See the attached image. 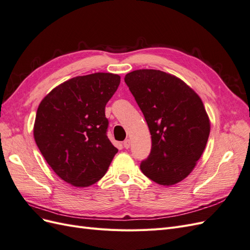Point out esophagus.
<instances>
[{"label":"esophagus","mask_w":250,"mask_h":250,"mask_svg":"<svg viewBox=\"0 0 250 250\" xmlns=\"http://www.w3.org/2000/svg\"><path fill=\"white\" fill-rule=\"evenodd\" d=\"M123 146H124V148H126V149L129 148V147H130V141H129V140H125L124 143H123Z\"/></svg>","instance_id":"34e87169"}]
</instances>
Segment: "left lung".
Returning <instances> with one entry per match:
<instances>
[{"instance_id":"1","label":"left lung","mask_w":250,"mask_h":250,"mask_svg":"<svg viewBox=\"0 0 250 250\" xmlns=\"http://www.w3.org/2000/svg\"><path fill=\"white\" fill-rule=\"evenodd\" d=\"M148 124L152 147L141 170L162 186L184 180L206 149L210 123L200 97L183 80L160 70L124 78Z\"/></svg>"}]
</instances>
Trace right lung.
I'll use <instances>...</instances> for the list:
<instances>
[{"instance_id": "right-lung-1", "label": "right lung", "mask_w": 250, "mask_h": 250, "mask_svg": "<svg viewBox=\"0 0 250 250\" xmlns=\"http://www.w3.org/2000/svg\"><path fill=\"white\" fill-rule=\"evenodd\" d=\"M120 80L111 73L74 77L53 88L37 108L35 143L65 183L79 188L96 184L118 152L106 134L105 106Z\"/></svg>"}]
</instances>
